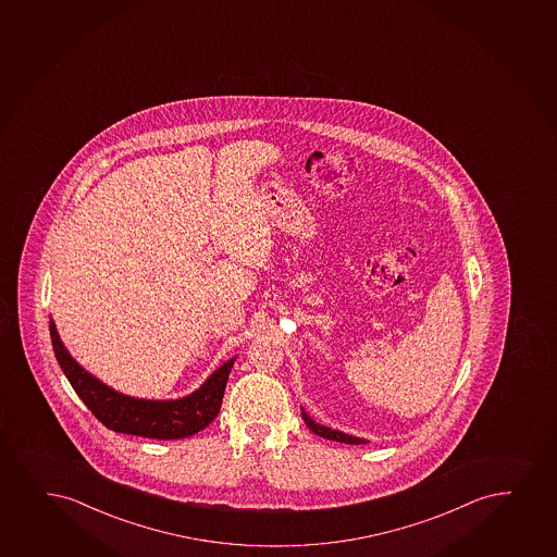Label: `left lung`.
<instances>
[{"instance_id": "1", "label": "left lung", "mask_w": 557, "mask_h": 557, "mask_svg": "<svg viewBox=\"0 0 557 557\" xmlns=\"http://www.w3.org/2000/svg\"><path fill=\"white\" fill-rule=\"evenodd\" d=\"M301 416H304L305 423H307V428H309L314 435L322 438H330V441H337V443L345 444H366L363 438L352 437V435H346L343 431L332 430V428H325V425H320V423L314 422L312 418H310L304 409H301Z\"/></svg>"}]
</instances>
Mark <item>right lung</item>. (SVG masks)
Segmentation results:
<instances>
[{"instance_id": "add662e5", "label": "right lung", "mask_w": 557, "mask_h": 557, "mask_svg": "<svg viewBox=\"0 0 557 557\" xmlns=\"http://www.w3.org/2000/svg\"><path fill=\"white\" fill-rule=\"evenodd\" d=\"M49 327L52 348L67 381L86 407L92 410V414L109 430L137 437L171 441L196 435L219 416L225 384L235 358L219 367L203 386L183 399L147 401L119 394L113 387L99 382L71 358L64 343L60 341L57 325L52 320Z\"/></svg>"}]
</instances>
